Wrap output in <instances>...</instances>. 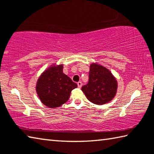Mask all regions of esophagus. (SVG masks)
<instances>
[{"instance_id":"esophagus-1","label":"esophagus","mask_w":154,"mask_h":154,"mask_svg":"<svg viewBox=\"0 0 154 154\" xmlns=\"http://www.w3.org/2000/svg\"><path fill=\"white\" fill-rule=\"evenodd\" d=\"M77 85H78V88H82V83L81 82H79L77 83Z\"/></svg>"}]
</instances>
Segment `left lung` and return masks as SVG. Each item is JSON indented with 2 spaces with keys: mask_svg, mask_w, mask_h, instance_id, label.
<instances>
[{
  "mask_svg": "<svg viewBox=\"0 0 154 154\" xmlns=\"http://www.w3.org/2000/svg\"><path fill=\"white\" fill-rule=\"evenodd\" d=\"M118 89V82L111 71L97 63L90 66L89 81L82 88V92L96 105H104L113 100Z\"/></svg>",
  "mask_w": 154,
  "mask_h": 154,
  "instance_id": "left-lung-1",
  "label": "left lung"
}]
</instances>
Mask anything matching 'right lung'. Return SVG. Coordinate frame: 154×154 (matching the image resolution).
<instances>
[{
    "label": "right lung",
    "mask_w": 154,
    "mask_h": 154,
    "mask_svg": "<svg viewBox=\"0 0 154 154\" xmlns=\"http://www.w3.org/2000/svg\"><path fill=\"white\" fill-rule=\"evenodd\" d=\"M77 87V83L63 72V65L53 64L38 79L36 90L43 105L56 108L66 103L71 91Z\"/></svg>",
    "instance_id": "add662e5"
}]
</instances>
